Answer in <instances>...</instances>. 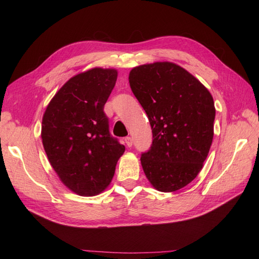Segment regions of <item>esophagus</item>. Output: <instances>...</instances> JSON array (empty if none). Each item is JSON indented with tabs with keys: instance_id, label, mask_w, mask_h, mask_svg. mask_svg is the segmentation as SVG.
<instances>
[{
	"instance_id": "esophagus-1",
	"label": "esophagus",
	"mask_w": 259,
	"mask_h": 259,
	"mask_svg": "<svg viewBox=\"0 0 259 259\" xmlns=\"http://www.w3.org/2000/svg\"><path fill=\"white\" fill-rule=\"evenodd\" d=\"M124 142H125L126 147H129V148L133 147V145H134V140H133V138H131V137H125Z\"/></svg>"
}]
</instances>
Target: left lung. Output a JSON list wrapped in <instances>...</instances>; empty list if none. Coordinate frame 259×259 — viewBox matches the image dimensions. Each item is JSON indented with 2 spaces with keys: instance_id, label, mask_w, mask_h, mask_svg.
<instances>
[{
  "instance_id": "1",
  "label": "left lung",
  "mask_w": 259,
  "mask_h": 259,
  "mask_svg": "<svg viewBox=\"0 0 259 259\" xmlns=\"http://www.w3.org/2000/svg\"><path fill=\"white\" fill-rule=\"evenodd\" d=\"M129 83L152 130L141 164L159 191L184 188L202 168L213 138V99L194 75L171 62L130 71Z\"/></svg>"
}]
</instances>
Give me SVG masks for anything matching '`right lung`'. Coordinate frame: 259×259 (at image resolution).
<instances>
[{
	"instance_id": "add662e5",
	"label": "right lung",
	"mask_w": 259,
	"mask_h": 259,
	"mask_svg": "<svg viewBox=\"0 0 259 259\" xmlns=\"http://www.w3.org/2000/svg\"><path fill=\"white\" fill-rule=\"evenodd\" d=\"M118 72L95 68L71 78L53 97L42 120V144L62 183L80 196L107 188L125 148L110 135L104 104Z\"/></svg>"
}]
</instances>
